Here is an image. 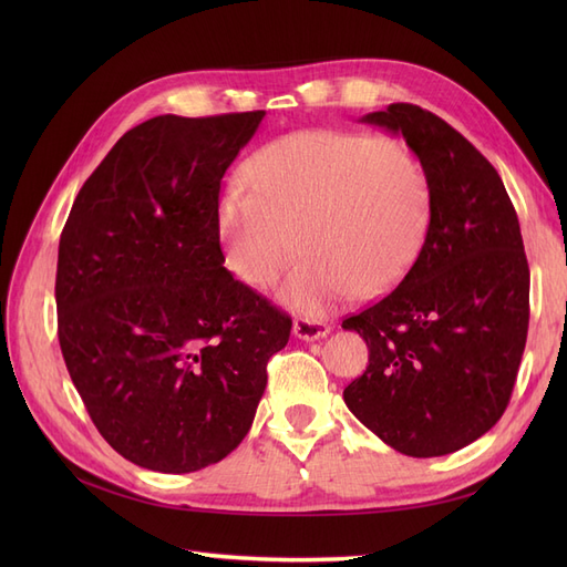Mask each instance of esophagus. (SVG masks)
Wrapping results in <instances>:
<instances>
[{"mask_svg":"<svg viewBox=\"0 0 567 567\" xmlns=\"http://www.w3.org/2000/svg\"><path fill=\"white\" fill-rule=\"evenodd\" d=\"M331 331V326L326 321H317V319H307V317H298L293 321V333L300 340H319L326 333Z\"/></svg>","mask_w":567,"mask_h":567,"instance_id":"34e87169","label":"esophagus"}]
</instances>
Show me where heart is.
Instances as JSON below:
<instances>
[{
	"label": "heart",
	"mask_w": 567,
	"mask_h": 567,
	"mask_svg": "<svg viewBox=\"0 0 567 567\" xmlns=\"http://www.w3.org/2000/svg\"><path fill=\"white\" fill-rule=\"evenodd\" d=\"M246 186L219 205L227 265L267 288L307 257L279 288V300L307 317L340 302L385 293L414 267L431 227L425 163L394 136L305 130L255 153Z\"/></svg>",
	"instance_id": "heart-1"
}]
</instances>
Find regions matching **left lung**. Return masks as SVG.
<instances>
[{"label":"left lung","mask_w":567,"mask_h":567,"mask_svg":"<svg viewBox=\"0 0 567 567\" xmlns=\"http://www.w3.org/2000/svg\"><path fill=\"white\" fill-rule=\"evenodd\" d=\"M362 123L402 134L431 179V227L390 296L342 321L369 346L348 409L406 456L452 454L502 419L527 340L529 267L499 173L466 136L414 104Z\"/></svg>","instance_id":"1"}]
</instances>
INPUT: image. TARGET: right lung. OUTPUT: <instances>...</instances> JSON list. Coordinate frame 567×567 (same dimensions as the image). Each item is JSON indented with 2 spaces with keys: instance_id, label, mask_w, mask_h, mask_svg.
I'll return each mask as SVG.
<instances>
[{
  "instance_id": "add662e5",
  "label": "right lung",
  "mask_w": 567,
  "mask_h": 567,
  "mask_svg": "<svg viewBox=\"0 0 567 567\" xmlns=\"http://www.w3.org/2000/svg\"><path fill=\"white\" fill-rule=\"evenodd\" d=\"M265 111L158 115L82 184L59 244V342L111 447L192 473L250 431L290 317L227 271L219 184Z\"/></svg>"
}]
</instances>
